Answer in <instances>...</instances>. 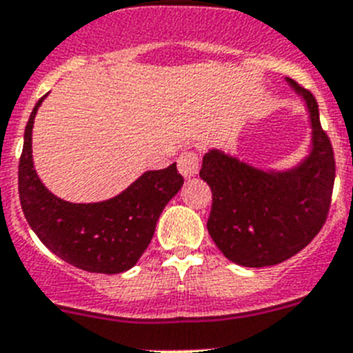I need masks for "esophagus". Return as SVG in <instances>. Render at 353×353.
I'll use <instances>...</instances> for the list:
<instances>
[{"label": "esophagus", "mask_w": 353, "mask_h": 353, "mask_svg": "<svg viewBox=\"0 0 353 353\" xmlns=\"http://www.w3.org/2000/svg\"><path fill=\"white\" fill-rule=\"evenodd\" d=\"M179 171L182 173L183 179H192L199 171L198 155L194 152H183L179 157Z\"/></svg>", "instance_id": "34e87169"}]
</instances>
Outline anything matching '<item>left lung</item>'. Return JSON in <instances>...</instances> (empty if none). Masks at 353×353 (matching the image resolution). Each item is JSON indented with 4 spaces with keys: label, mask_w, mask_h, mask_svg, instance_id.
<instances>
[{
    "label": "left lung",
    "mask_w": 353,
    "mask_h": 353,
    "mask_svg": "<svg viewBox=\"0 0 353 353\" xmlns=\"http://www.w3.org/2000/svg\"><path fill=\"white\" fill-rule=\"evenodd\" d=\"M310 117L311 141L292 168H258L224 150L203 155L199 176L212 189L208 233L230 261L269 267L288 260L310 244L329 212L336 164L320 125L314 97L286 79Z\"/></svg>",
    "instance_id": "1"
}]
</instances>
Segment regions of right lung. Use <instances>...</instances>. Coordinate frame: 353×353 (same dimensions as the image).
I'll return each instance as SVG.
<instances>
[{
    "instance_id": "add662e5",
    "label": "right lung",
    "mask_w": 353,
    "mask_h": 353,
    "mask_svg": "<svg viewBox=\"0 0 353 353\" xmlns=\"http://www.w3.org/2000/svg\"><path fill=\"white\" fill-rule=\"evenodd\" d=\"M43 95L30 114L19 162V198L24 217L46 248L77 269L120 274L132 269L148 248L162 210L182 189L173 162L145 171L125 191L97 203H72L43 185L33 164V123Z\"/></svg>"
}]
</instances>
